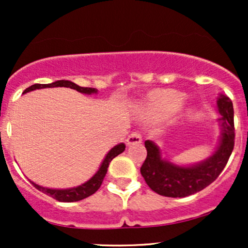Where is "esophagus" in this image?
<instances>
[{"mask_svg": "<svg viewBox=\"0 0 248 248\" xmlns=\"http://www.w3.org/2000/svg\"><path fill=\"white\" fill-rule=\"evenodd\" d=\"M141 142H142V136H141V134L138 132H133L127 139L128 146H132V144H139V143H141Z\"/></svg>", "mask_w": 248, "mask_h": 248, "instance_id": "esophagus-1", "label": "esophagus"}]
</instances>
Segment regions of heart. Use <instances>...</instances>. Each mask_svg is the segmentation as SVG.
I'll list each match as a JSON object with an SVG mask.
<instances>
[{
    "label": "heart",
    "instance_id": "1",
    "mask_svg": "<svg viewBox=\"0 0 248 248\" xmlns=\"http://www.w3.org/2000/svg\"><path fill=\"white\" fill-rule=\"evenodd\" d=\"M182 99L172 93H154L148 100V108L150 112L158 115H169L175 112L181 105Z\"/></svg>",
    "mask_w": 248,
    "mask_h": 248
}]
</instances>
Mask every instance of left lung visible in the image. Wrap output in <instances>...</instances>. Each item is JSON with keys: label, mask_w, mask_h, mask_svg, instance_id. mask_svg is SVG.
<instances>
[{"label": "left lung", "mask_w": 248, "mask_h": 248, "mask_svg": "<svg viewBox=\"0 0 248 248\" xmlns=\"http://www.w3.org/2000/svg\"><path fill=\"white\" fill-rule=\"evenodd\" d=\"M217 109L221 118L218 146L206 160L191 166H178L162 157L160 147L147 140V158L141 167V175L148 186L166 197H186L201 191L220 175L234 147L233 104L229 96L219 94Z\"/></svg>", "instance_id": "1"}]
</instances>
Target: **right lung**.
Masks as SVG:
<instances>
[{
  "label": "right lung",
  "instance_id": "add662e5",
  "mask_svg": "<svg viewBox=\"0 0 248 248\" xmlns=\"http://www.w3.org/2000/svg\"><path fill=\"white\" fill-rule=\"evenodd\" d=\"M47 87H70L72 90L78 91V92L84 93V94H96L98 93V90L96 88L92 87H81L78 86V85L75 84V82L70 80H57L55 82H51V84H35L32 86L28 87L27 90L24 91L23 93L31 92V91L35 90H41V88H47ZM124 143H119L116 144L107 153V155L105 156L104 161H102L100 168L98 169L94 175L92 176L87 182L80 184V186H75V187H69V189H50V187H45L42 186H38L35 182H31L33 184V186L36 189H38L39 191H42L45 195L50 196V197L57 199L58 202H65V203H70V202H78L81 201V199L87 198L88 196L93 195L99 187L101 186L102 181H104L105 176H106L108 166H109L110 161L118 156L119 154L124 153Z\"/></svg>",
  "mask_w": 248,
  "mask_h": 248
}]
</instances>
